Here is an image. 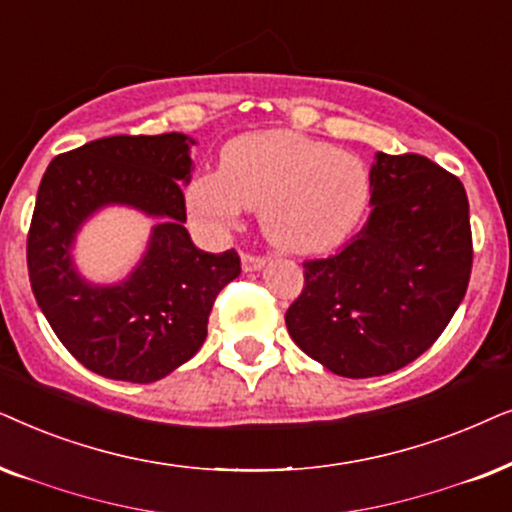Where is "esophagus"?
Instances as JSON below:
<instances>
[{
    "label": "esophagus",
    "instance_id": "esophagus-1",
    "mask_svg": "<svg viewBox=\"0 0 512 512\" xmlns=\"http://www.w3.org/2000/svg\"><path fill=\"white\" fill-rule=\"evenodd\" d=\"M241 264H243V271L245 274H252V271H260L264 269V264H267V260L264 257H257V255H241Z\"/></svg>",
    "mask_w": 512,
    "mask_h": 512
}]
</instances>
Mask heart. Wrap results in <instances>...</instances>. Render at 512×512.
<instances>
[{
  "mask_svg": "<svg viewBox=\"0 0 512 512\" xmlns=\"http://www.w3.org/2000/svg\"><path fill=\"white\" fill-rule=\"evenodd\" d=\"M185 203L208 234L229 231L245 208L260 210L271 245L311 255L337 248L360 227L372 203V173L356 154L269 128L227 142L220 173L196 175Z\"/></svg>",
  "mask_w": 512,
  "mask_h": 512,
  "instance_id": "heart-1",
  "label": "heart"
}]
</instances>
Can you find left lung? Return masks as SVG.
I'll return each mask as SVG.
<instances>
[{"mask_svg":"<svg viewBox=\"0 0 512 512\" xmlns=\"http://www.w3.org/2000/svg\"><path fill=\"white\" fill-rule=\"evenodd\" d=\"M372 210L356 238L304 262V290L285 313L299 349L349 379L417 360L466 295L473 238L466 189L419 154H374Z\"/></svg>","mask_w":512,"mask_h":512,"instance_id":"obj_1","label":"left lung"}]
</instances>
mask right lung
Wrapping results in <instances>:
<instances>
[{"instance_id":"add662e5","label":"right lung","mask_w":512,"mask_h":512,"mask_svg":"<svg viewBox=\"0 0 512 512\" xmlns=\"http://www.w3.org/2000/svg\"><path fill=\"white\" fill-rule=\"evenodd\" d=\"M194 138L112 135L49 163L27 234L34 299L60 342L100 377L149 384L187 363L208 335L215 297L241 274L234 250L210 255L185 229ZM133 207L157 222L132 274L93 284L73 264L80 227L100 209Z\"/></svg>"}]
</instances>
